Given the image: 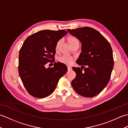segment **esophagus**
<instances>
[{
  "instance_id": "esophagus-1",
  "label": "esophagus",
  "mask_w": 128,
  "mask_h": 128,
  "mask_svg": "<svg viewBox=\"0 0 128 128\" xmlns=\"http://www.w3.org/2000/svg\"><path fill=\"white\" fill-rule=\"evenodd\" d=\"M67 68H68V71H70V70H72V68L71 66H67Z\"/></svg>"
}]
</instances>
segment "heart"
<instances>
[{"label":"heart","mask_w":128,"mask_h":128,"mask_svg":"<svg viewBox=\"0 0 128 128\" xmlns=\"http://www.w3.org/2000/svg\"><path fill=\"white\" fill-rule=\"evenodd\" d=\"M68 41L70 43V44L71 45L72 47L74 45H75L76 43H79L78 40L76 38L74 37H69L68 39ZM62 43V40H59V41L56 43V50H58L60 47V46ZM59 61L60 62H62V63L65 64H71L72 60L73 58L71 56H69L68 55H66V54H62V55L60 56L58 58Z\"/></svg>","instance_id":"obj_1"}]
</instances>
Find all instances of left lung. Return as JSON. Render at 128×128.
<instances>
[{"mask_svg": "<svg viewBox=\"0 0 128 128\" xmlns=\"http://www.w3.org/2000/svg\"><path fill=\"white\" fill-rule=\"evenodd\" d=\"M67 31L82 44V52L76 62L81 66L72 67L76 77L72 85L78 94L93 97L104 88L110 80L114 66L112 47L108 40L93 28L84 27Z\"/></svg>", "mask_w": 128, "mask_h": 128, "instance_id": "left-lung-1", "label": "left lung"}]
</instances>
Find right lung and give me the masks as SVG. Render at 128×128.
<instances>
[{
    "label": "right lung",
    "instance_id": "add662e5",
    "mask_svg": "<svg viewBox=\"0 0 128 128\" xmlns=\"http://www.w3.org/2000/svg\"><path fill=\"white\" fill-rule=\"evenodd\" d=\"M68 34L64 30H45L32 34L24 41L18 56V73L23 85L31 96L39 98L53 93L58 81L67 72V66L54 62L56 43Z\"/></svg>",
    "mask_w": 128,
    "mask_h": 128
}]
</instances>
